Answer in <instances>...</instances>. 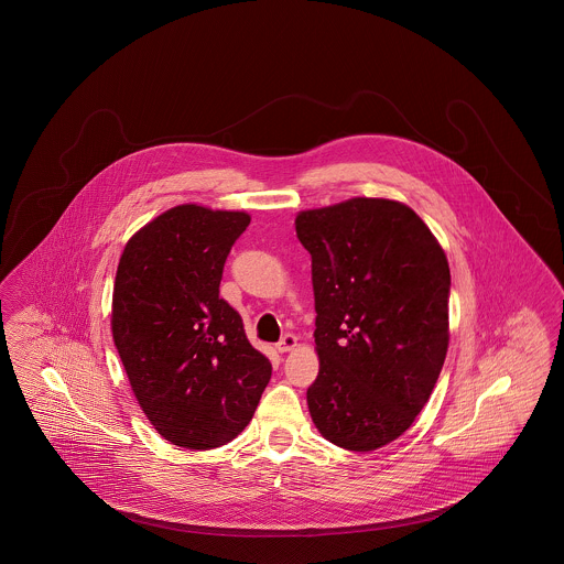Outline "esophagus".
Wrapping results in <instances>:
<instances>
[{
    "mask_svg": "<svg viewBox=\"0 0 564 564\" xmlns=\"http://www.w3.org/2000/svg\"><path fill=\"white\" fill-rule=\"evenodd\" d=\"M296 337L293 333H286L280 341H278V352H291L295 350Z\"/></svg>",
    "mask_w": 564,
    "mask_h": 564,
    "instance_id": "obj_1",
    "label": "esophagus"
}]
</instances>
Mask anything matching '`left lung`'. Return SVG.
<instances>
[{
	"mask_svg": "<svg viewBox=\"0 0 564 564\" xmlns=\"http://www.w3.org/2000/svg\"><path fill=\"white\" fill-rule=\"evenodd\" d=\"M312 254L321 371L307 408L330 444L371 452L426 405L447 352L449 268L414 209L355 197L296 216Z\"/></svg>",
	"mask_w": 564,
	"mask_h": 564,
	"instance_id": "1",
	"label": "left lung"
}]
</instances>
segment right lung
<instances>
[{"label":"right lung","mask_w":564,"mask_h":564,"mask_svg":"<svg viewBox=\"0 0 564 564\" xmlns=\"http://www.w3.org/2000/svg\"><path fill=\"white\" fill-rule=\"evenodd\" d=\"M246 212L186 204L127 241L112 295V337L131 390L167 442L212 449L236 440L271 378L238 312L220 299Z\"/></svg>","instance_id":"obj_1"}]
</instances>
